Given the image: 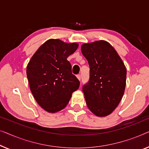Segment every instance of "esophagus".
<instances>
[{"instance_id":"34e87169","label":"esophagus","mask_w":149,"mask_h":149,"mask_svg":"<svg viewBox=\"0 0 149 149\" xmlns=\"http://www.w3.org/2000/svg\"><path fill=\"white\" fill-rule=\"evenodd\" d=\"M81 75L80 74H78V75H77V79H79V80H80L81 79Z\"/></svg>"}]
</instances>
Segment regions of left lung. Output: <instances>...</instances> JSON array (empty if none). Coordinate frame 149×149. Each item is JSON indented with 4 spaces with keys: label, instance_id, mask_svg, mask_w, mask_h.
<instances>
[{
    "label": "left lung",
    "instance_id": "left-lung-1",
    "mask_svg": "<svg viewBox=\"0 0 149 149\" xmlns=\"http://www.w3.org/2000/svg\"><path fill=\"white\" fill-rule=\"evenodd\" d=\"M81 50L90 66L89 81L82 87L86 102L96 116H107L116 109L123 97L126 68L107 42L84 44Z\"/></svg>",
    "mask_w": 149,
    "mask_h": 149
}]
</instances>
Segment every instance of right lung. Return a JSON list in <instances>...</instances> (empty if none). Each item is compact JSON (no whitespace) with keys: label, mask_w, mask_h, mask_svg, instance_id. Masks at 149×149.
Wrapping results in <instances>:
<instances>
[{"label":"right lung","mask_w":149,"mask_h":149,"mask_svg":"<svg viewBox=\"0 0 149 149\" xmlns=\"http://www.w3.org/2000/svg\"><path fill=\"white\" fill-rule=\"evenodd\" d=\"M77 43H65L58 39L46 41L31 58L27 66V77L38 104L49 113L67 106L79 81L72 74L67 60L76 51Z\"/></svg>","instance_id":"right-lung-1"}]
</instances>
